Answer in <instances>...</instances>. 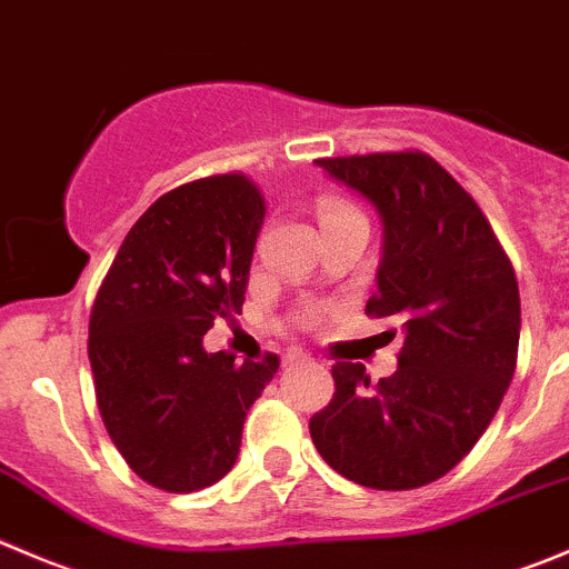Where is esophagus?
I'll list each match as a JSON object with an SVG mask.
<instances>
[{
    "label": "esophagus",
    "instance_id": "esophagus-1",
    "mask_svg": "<svg viewBox=\"0 0 569 569\" xmlns=\"http://www.w3.org/2000/svg\"><path fill=\"white\" fill-rule=\"evenodd\" d=\"M300 361H308V352L297 350V347L283 356V367H295V363H300Z\"/></svg>",
    "mask_w": 569,
    "mask_h": 569
}]
</instances>
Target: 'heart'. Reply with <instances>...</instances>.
Here are the masks:
<instances>
[{
	"label": "heart",
	"instance_id": "1",
	"mask_svg": "<svg viewBox=\"0 0 569 569\" xmlns=\"http://www.w3.org/2000/svg\"><path fill=\"white\" fill-rule=\"evenodd\" d=\"M341 211H356V208L347 206V202H341V200H333V197H328V200L319 202V213H322V217H330V213H341Z\"/></svg>",
	"mask_w": 569,
	"mask_h": 569
}]
</instances>
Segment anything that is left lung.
Wrapping results in <instances>:
<instances>
[{"label":"left lung","instance_id":"1","mask_svg":"<svg viewBox=\"0 0 569 569\" xmlns=\"http://www.w3.org/2000/svg\"><path fill=\"white\" fill-rule=\"evenodd\" d=\"M369 200L383 258L369 317L402 319L391 378L336 361L333 400L308 428L339 476L369 489H417L481 439L515 378L520 289L478 202L419 150L319 158Z\"/></svg>","mask_w":569,"mask_h":569}]
</instances>
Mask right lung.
I'll return each instance as SVG.
<instances>
[{
    "label": "right lung",
    "instance_id": "1",
    "mask_svg": "<svg viewBox=\"0 0 569 569\" xmlns=\"http://www.w3.org/2000/svg\"><path fill=\"white\" fill-rule=\"evenodd\" d=\"M263 197L241 172L211 174L152 202L121 241L88 322L97 406L130 470L163 492L230 472L241 428L280 358L236 363L202 336L241 313Z\"/></svg>",
    "mask_w": 569,
    "mask_h": 569
}]
</instances>
